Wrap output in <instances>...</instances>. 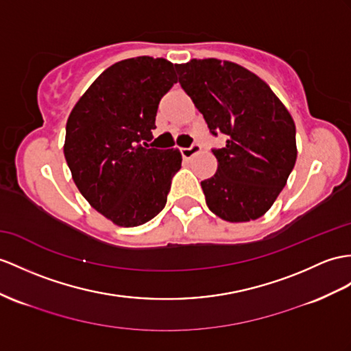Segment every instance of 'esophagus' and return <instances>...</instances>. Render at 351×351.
Listing matches in <instances>:
<instances>
[{"label":"esophagus","mask_w":351,"mask_h":351,"mask_svg":"<svg viewBox=\"0 0 351 351\" xmlns=\"http://www.w3.org/2000/svg\"><path fill=\"white\" fill-rule=\"evenodd\" d=\"M199 150H201V146H199L198 143H193L191 147H183V149H180L182 156H183L184 159H191L192 156L196 155V153H199Z\"/></svg>","instance_id":"esophagus-1"}]
</instances>
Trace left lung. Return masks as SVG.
Masks as SVG:
<instances>
[{
    "instance_id": "1",
    "label": "left lung",
    "mask_w": 351,
    "mask_h": 351,
    "mask_svg": "<svg viewBox=\"0 0 351 351\" xmlns=\"http://www.w3.org/2000/svg\"><path fill=\"white\" fill-rule=\"evenodd\" d=\"M176 68L210 132L228 138L213 150L216 174L201 182L208 208L230 223L262 217L295 167L293 117L261 77L235 62L191 59Z\"/></svg>"
}]
</instances>
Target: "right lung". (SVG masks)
Here are the masks:
<instances>
[{
    "label": "right lung",
    "mask_w": 351,
    "mask_h": 351,
    "mask_svg": "<svg viewBox=\"0 0 351 351\" xmlns=\"http://www.w3.org/2000/svg\"><path fill=\"white\" fill-rule=\"evenodd\" d=\"M164 58L123 59L101 73L66 121L64 155L77 189L117 226L146 223L165 207L178 149H147L160 98L177 83Z\"/></svg>",
    "instance_id": "1"
}]
</instances>
